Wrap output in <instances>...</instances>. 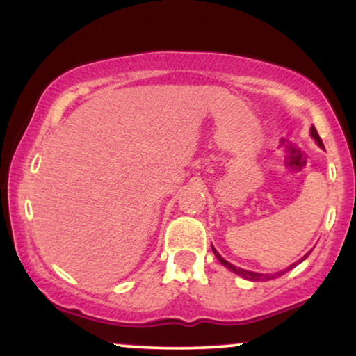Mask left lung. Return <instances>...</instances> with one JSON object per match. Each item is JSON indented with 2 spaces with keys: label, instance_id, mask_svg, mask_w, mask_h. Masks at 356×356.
<instances>
[{
  "label": "left lung",
  "instance_id": "obj_1",
  "mask_svg": "<svg viewBox=\"0 0 356 356\" xmlns=\"http://www.w3.org/2000/svg\"><path fill=\"white\" fill-rule=\"evenodd\" d=\"M309 132H312V137L314 138V140H316V144L321 147V149H325V145H323V142H321V138H320V136H318V132H316V129H314V127H312V130H309ZM212 251H214V254H216V257H218L219 259V263L220 264H224V266H226L227 269H231L232 273H236V275H239V276H243L244 280H249V281H268V280H273V277H276V275L277 276H281V275H284V273H288L289 269L291 268H295L298 263H301V261H305L306 257H308V254H306L305 257H301L300 261H298V263H295V264H291V266H288L286 269H283V271H280V273H276V275H261V273H252V271H246V269H241V268H236L234 264H231V263H227L226 259H224L222 256L219 254L218 251H216L214 248H212Z\"/></svg>",
  "mask_w": 356,
  "mask_h": 356
}]
</instances>
